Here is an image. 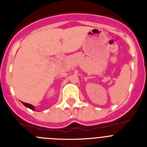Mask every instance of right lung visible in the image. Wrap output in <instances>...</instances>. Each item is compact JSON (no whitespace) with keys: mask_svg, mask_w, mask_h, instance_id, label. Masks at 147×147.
<instances>
[{"mask_svg":"<svg viewBox=\"0 0 147 147\" xmlns=\"http://www.w3.org/2000/svg\"><path fill=\"white\" fill-rule=\"evenodd\" d=\"M22 103H23V105H24L25 107H28V108L31 109V110H35L34 107L33 105H30V104H28V103H25V102H22Z\"/></svg>","mask_w":147,"mask_h":147,"instance_id":"1","label":"right lung"}]
</instances>
